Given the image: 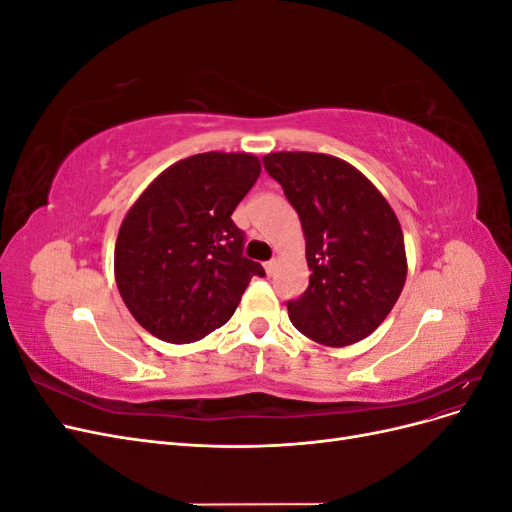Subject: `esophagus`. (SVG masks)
I'll return each instance as SVG.
<instances>
[{
	"label": "esophagus",
	"mask_w": 512,
	"mask_h": 512,
	"mask_svg": "<svg viewBox=\"0 0 512 512\" xmlns=\"http://www.w3.org/2000/svg\"><path fill=\"white\" fill-rule=\"evenodd\" d=\"M275 267H277V260H275V258H273V260H267V262H265L267 275H273V273H275Z\"/></svg>",
	"instance_id": "esophagus-1"
}]
</instances>
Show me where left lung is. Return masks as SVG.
Segmentation results:
<instances>
[{"mask_svg":"<svg viewBox=\"0 0 512 512\" xmlns=\"http://www.w3.org/2000/svg\"><path fill=\"white\" fill-rule=\"evenodd\" d=\"M299 213L309 286L288 301L294 329L322 346L374 333L406 284L404 232L386 198L348 162L309 151L262 158Z\"/></svg>","mask_w":512,"mask_h":512,"instance_id":"obj_1","label":"left lung"}]
</instances>
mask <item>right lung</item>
<instances>
[{
  "label": "right lung",
  "instance_id": "add662e5",
  "mask_svg": "<svg viewBox=\"0 0 512 512\" xmlns=\"http://www.w3.org/2000/svg\"><path fill=\"white\" fill-rule=\"evenodd\" d=\"M252 153H196L153 181L121 222L115 280L143 329L170 344L198 342L230 320L260 262L243 256L232 211L252 190Z\"/></svg>",
  "mask_w": 512,
  "mask_h": 512
}]
</instances>
